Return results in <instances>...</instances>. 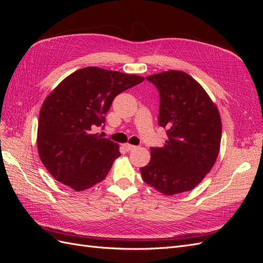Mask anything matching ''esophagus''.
<instances>
[{
  "label": "esophagus",
  "mask_w": 263,
  "mask_h": 263,
  "mask_svg": "<svg viewBox=\"0 0 263 263\" xmlns=\"http://www.w3.org/2000/svg\"><path fill=\"white\" fill-rule=\"evenodd\" d=\"M124 148L126 151H132V150H135L137 148V146H134V145H130V144H124Z\"/></svg>",
  "instance_id": "34e87169"
}]
</instances>
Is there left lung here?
<instances>
[{"mask_svg": "<svg viewBox=\"0 0 263 263\" xmlns=\"http://www.w3.org/2000/svg\"><path fill=\"white\" fill-rule=\"evenodd\" d=\"M159 91V126L166 129L163 147H151L141 177L164 195L194 189L216 161L221 121L216 105L194 79L170 70L148 76Z\"/></svg>", "mask_w": 263, "mask_h": 263, "instance_id": "obj_1", "label": "left lung"}]
</instances>
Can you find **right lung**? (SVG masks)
<instances>
[{"label":"right lung","mask_w":263,"mask_h":263,"mask_svg":"<svg viewBox=\"0 0 263 263\" xmlns=\"http://www.w3.org/2000/svg\"><path fill=\"white\" fill-rule=\"evenodd\" d=\"M144 78L98 67H86L67 77L46 98L38 118L39 158L51 176L76 191L105 179L118 145L95 129L104 127L105 114L116 95Z\"/></svg>","instance_id":"add662e5"}]
</instances>
